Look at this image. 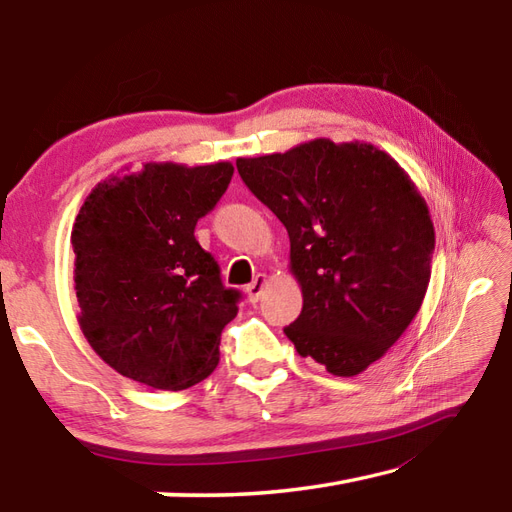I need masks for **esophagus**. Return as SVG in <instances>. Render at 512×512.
<instances>
[{"label": "esophagus", "mask_w": 512, "mask_h": 512, "mask_svg": "<svg viewBox=\"0 0 512 512\" xmlns=\"http://www.w3.org/2000/svg\"><path fill=\"white\" fill-rule=\"evenodd\" d=\"M266 282H268V277H266V275H255L253 282H250V284L246 286V295H248L250 302L257 304L259 299H262V293H264V288H266Z\"/></svg>", "instance_id": "34e87169"}]
</instances>
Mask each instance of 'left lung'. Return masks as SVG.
I'll list each match as a JSON object with an SVG mask.
<instances>
[{
	"label": "left lung",
	"mask_w": 512,
	"mask_h": 512,
	"mask_svg": "<svg viewBox=\"0 0 512 512\" xmlns=\"http://www.w3.org/2000/svg\"><path fill=\"white\" fill-rule=\"evenodd\" d=\"M237 170L288 230L304 306L284 328L302 357L353 377L419 313L435 228L406 170L373 144L313 139L239 157Z\"/></svg>",
	"instance_id": "8db88e82"
}]
</instances>
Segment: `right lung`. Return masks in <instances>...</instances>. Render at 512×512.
Here are the masks:
<instances>
[{
    "mask_svg": "<svg viewBox=\"0 0 512 512\" xmlns=\"http://www.w3.org/2000/svg\"><path fill=\"white\" fill-rule=\"evenodd\" d=\"M233 164H144L97 184L75 219L79 326L119 375L184 390L219 364L242 293L226 288L195 226L222 199Z\"/></svg>",
    "mask_w": 512,
    "mask_h": 512,
    "instance_id": "1",
    "label": "right lung"
}]
</instances>
